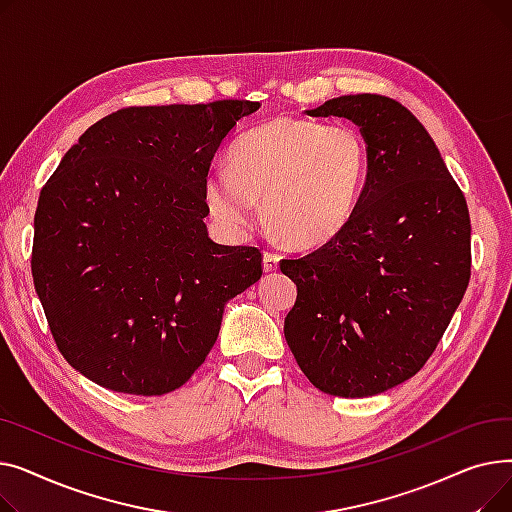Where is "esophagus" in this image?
<instances>
[{"mask_svg": "<svg viewBox=\"0 0 512 512\" xmlns=\"http://www.w3.org/2000/svg\"><path fill=\"white\" fill-rule=\"evenodd\" d=\"M280 265V255L274 251H265L263 253V270L265 272H276Z\"/></svg>", "mask_w": 512, "mask_h": 512, "instance_id": "esophagus-1", "label": "esophagus"}]
</instances>
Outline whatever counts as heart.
Listing matches in <instances>:
<instances>
[{"label":"heart","instance_id":"1","mask_svg":"<svg viewBox=\"0 0 512 512\" xmlns=\"http://www.w3.org/2000/svg\"><path fill=\"white\" fill-rule=\"evenodd\" d=\"M228 170L205 178V203L222 226L249 230L263 199L265 220L299 247L334 236L359 201L367 172V143L351 122L324 124L278 116L238 139Z\"/></svg>","mask_w":512,"mask_h":512}]
</instances>
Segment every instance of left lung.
Returning a JSON list of instances; mask_svg holds the SVG:
<instances>
[{
	"label": "left lung",
	"mask_w": 512,
	"mask_h": 512,
	"mask_svg": "<svg viewBox=\"0 0 512 512\" xmlns=\"http://www.w3.org/2000/svg\"><path fill=\"white\" fill-rule=\"evenodd\" d=\"M307 114L361 128L367 178L351 218L326 245L280 261L297 282L284 336L315 388L373 396L413 378L463 301L469 209L436 143L396 99L344 95Z\"/></svg>",
	"instance_id": "left-lung-1"
}]
</instances>
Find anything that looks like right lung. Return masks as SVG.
I'll return each instance as SVG.
<instances>
[{"mask_svg":"<svg viewBox=\"0 0 512 512\" xmlns=\"http://www.w3.org/2000/svg\"><path fill=\"white\" fill-rule=\"evenodd\" d=\"M259 101L124 107L85 130L39 195L31 270L64 359L161 396L191 380L224 305L263 274L257 247L207 236L205 178Z\"/></svg>","mask_w":512,"mask_h":512,"instance_id":"1","label":"right lung"}]
</instances>
